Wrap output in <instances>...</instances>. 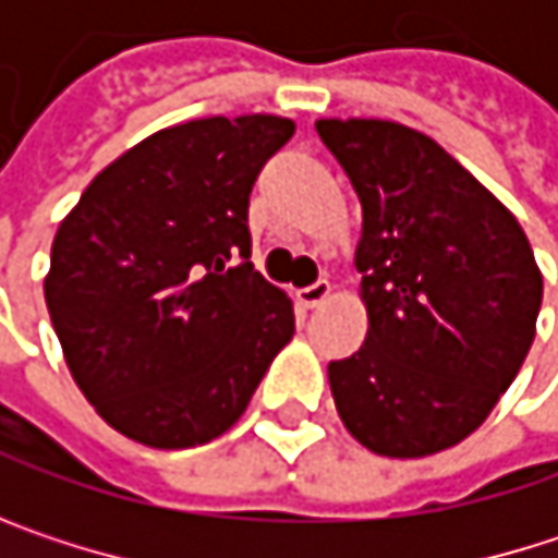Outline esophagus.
<instances>
[{"mask_svg":"<svg viewBox=\"0 0 558 558\" xmlns=\"http://www.w3.org/2000/svg\"><path fill=\"white\" fill-rule=\"evenodd\" d=\"M329 293H332V283H329V280H316V283L296 290V300H300L306 310H313V306H319L323 300H329Z\"/></svg>","mask_w":558,"mask_h":558,"instance_id":"1","label":"esophagus"}]
</instances>
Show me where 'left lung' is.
I'll list each match as a JSON object with an SVG mask.
<instances>
[{
  "instance_id": "left-lung-1",
  "label": "left lung",
  "mask_w": 558,
  "mask_h": 558,
  "mask_svg": "<svg viewBox=\"0 0 558 558\" xmlns=\"http://www.w3.org/2000/svg\"><path fill=\"white\" fill-rule=\"evenodd\" d=\"M316 132L362 199L368 336L352 359L329 362L336 410L378 456L442 452L488 420L533 345V248L429 135L385 119H319Z\"/></svg>"
}]
</instances>
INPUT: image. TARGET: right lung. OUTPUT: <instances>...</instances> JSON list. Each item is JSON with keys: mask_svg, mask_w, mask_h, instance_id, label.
<instances>
[{"mask_svg": "<svg viewBox=\"0 0 558 558\" xmlns=\"http://www.w3.org/2000/svg\"><path fill=\"white\" fill-rule=\"evenodd\" d=\"M290 135L265 112L161 129L60 222L48 313L76 388L122 436L151 449L222 436L290 342V296L248 262V196Z\"/></svg>", "mask_w": 558, "mask_h": 558, "instance_id": "right-lung-1", "label": "right lung"}]
</instances>
